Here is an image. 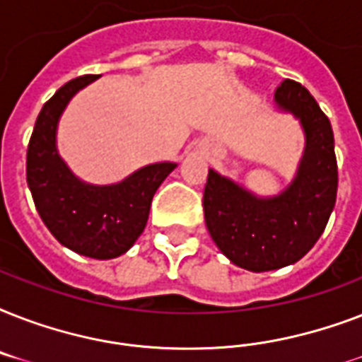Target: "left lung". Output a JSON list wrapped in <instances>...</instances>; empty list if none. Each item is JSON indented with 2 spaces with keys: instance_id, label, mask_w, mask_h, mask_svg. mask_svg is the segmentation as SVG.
<instances>
[{
  "instance_id": "8db88e82",
  "label": "left lung",
  "mask_w": 362,
  "mask_h": 362,
  "mask_svg": "<svg viewBox=\"0 0 362 362\" xmlns=\"http://www.w3.org/2000/svg\"><path fill=\"white\" fill-rule=\"evenodd\" d=\"M280 112L304 131V152L291 184L272 197H259L209 169L204 221L220 252L252 272L297 263L314 247L337 203L338 169L331 122L304 86L284 81L274 93Z\"/></svg>"
}]
</instances>
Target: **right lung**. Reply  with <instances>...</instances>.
<instances>
[{
	"label": "right lung",
	"instance_id": "obj_1",
	"mask_svg": "<svg viewBox=\"0 0 362 362\" xmlns=\"http://www.w3.org/2000/svg\"><path fill=\"white\" fill-rule=\"evenodd\" d=\"M98 76H78L62 86L37 116L25 161L35 209L62 246L92 259H115L146 227L153 193L176 169L173 161L144 165L116 184L81 180L59 156L56 136L65 107Z\"/></svg>",
	"mask_w": 362,
	"mask_h": 362
}]
</instances>
